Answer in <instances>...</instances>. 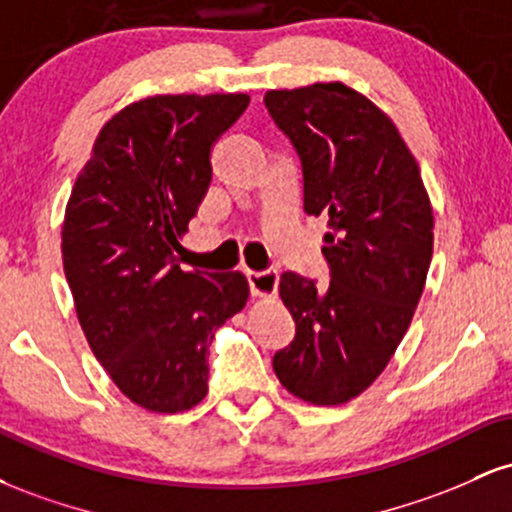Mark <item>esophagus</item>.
<instances>
[{
  "label": "esophagus",
  "mask_w": 512,
  "mask_h": 512,
  "mask_svg": "<svg viewBox=\"0 0 512 512\" xmlns=\"http://www.w3.org/2000/svg\"><path fill=\"white\" fill-rule=\"evenodd\" d=\"M252 298H274L279 291V274L272 272H245Z\"/></svg>",
  "instance_id": "1"
}]
</instances>
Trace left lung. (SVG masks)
<instances>
[{
	"label": "left lung",
	"instance_id": "1",
	"mask_svg": "<svg viewBox=\"0 0 512 512\" xmlns=\"http://www.w3.org/2000/svg\"><path fill=\"white\" fill-rule=\"evenodd\" d=\"M303 166V207L327 216V286L284 272L279 296L296 320L274 354L279 383L317 407L356 399L378 380L424 291L433 207L395 122L342 81L264 93Z\"/></svg>",
	"mask_w": 512,
	"mask_h": 512
}]
</instances>
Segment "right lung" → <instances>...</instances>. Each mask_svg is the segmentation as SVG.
<instances>
[{
    "label": "right lung",
    "instance_id": "1",
    "mask_svg": "<svg viewBox=\"0 0 512 512\" xmlns=\"http://www.w3.org/2000/svg\"><path fill=\"white\" fill-rule=\"evenodd\" d=\"M248 93H161L98 132L62 221V264L93 356L129 402L178 414L207 397V349L248 303L238 272H182L175 250Z\"/></svg>",
    "mask_w": 512,
    "mask_h": 512
}]
</instances>
